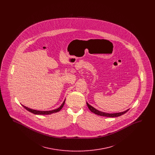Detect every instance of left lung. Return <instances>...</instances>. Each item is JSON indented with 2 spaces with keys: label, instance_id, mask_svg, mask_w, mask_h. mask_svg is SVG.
I'll use <instances>...</instances> for the list:
<instances>
[{
  "label": "left lung",
  "instance_id": "obj_1",
  "mask_svg": "<svg viewBox=\"0 0 155 155\" xmlns=\"http://www.w3.org/2000/svg\"><path fill=\"white\" fill-rule=\"evenodd\" d=\"M87 104L88 107L89 109L92 112L94 113L95 114L101 116H104V117H118L124 114H125V113H127L128 111L129 110V109L127 110L123 111V112H120V113H104L102 112L101 111L97 110L96 109H95L94 107H92V106L89 105L88 103L87 102Z\"/></svg>",
  "mask_w": 155,
  "mask_h": 155
}]
</instances>
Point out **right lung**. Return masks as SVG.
<instances>
[{"label": "right lung", "mask_w": 155, "mask_h": 155, "mask_svg": "<svg viewBox=\"0 0 155 155\" xmlns=\"http://www.w3.org/2000/svg\"><path fill=\"white\" fill-rule=\"evenodd\" d=\"M65 101H66V99L64 100V101L63 102V103L61 104V105L60 106V107H59L58 109H55V110H50V111H39V110H33V109H30V108H28V107H26V106H23L22 105V106L26 109V110H27L28 111H29L31 113H34V114H51L52 113H56V112H58L62 108H63V106H64V103H65Z\"/></svg>", "instance_id": "add662e5"}]
</instances>
